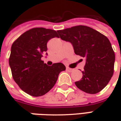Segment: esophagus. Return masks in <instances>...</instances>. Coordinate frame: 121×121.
Segmentation results:
<instances>
[{"label": "esophagus", "mask_w": 121, "mask_h": 121, "mask_svg": "<svg viewBox=\"0 0 121 121\" xmlns=\"http://www.w3.org/2000/svg\"><path fill=\"white\" fill-rule=\"evenodd\" d=\"M66 70L68 71V72H71V71H73V69H71L68 67H66Z\"/></svg>", "instance_id": "1"}]
</instances>
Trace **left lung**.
Here are the masks:
<instances>
[{
  "mask_svg": "<svg viewBox=\"0 0 121 121\" xmlns=\"http://www.w3.org/2000/svg\"><path fill=\"white\" fill-rule=\"evenodd\" d=\"M62 40L71 43L76 55L85 58L82 78L76 87L89 94L104 89L112 78L115 60L111 43L105 35L86 26H76L58 30Z\"/></svg>",
  "mask_w": 121,
  "mask_h": 121,
  "instance_id": "left-lung-1",
  "label": "left lung"
}]
</instances>
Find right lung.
Segmentation results:
<instances>
[{"instance_id": "add662e5", "label": "right lung", "mask_w": 121, "mask_h": 121, "mask_svg": "<svg viewBox=\"0 0 121 121\" xmlns=\"http://www.w3.org/2000/svg\"><path fill=\"white\" fill-rule=\"evenodd\" d=\"M56 37L59 36L55 30L35 28L22 34L12 44L9 65L13 78L31 96L48 93L55 85L59 74L65 70L62 63L48 66L41 60L47 50L48 41Z\"/></svg>"}]
</instances>
